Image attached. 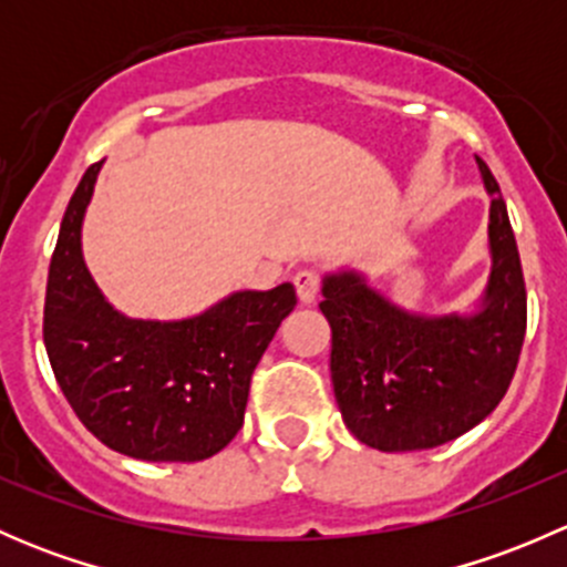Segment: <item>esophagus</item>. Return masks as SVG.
I'll return each instance as SVG.
<instances>
[{
  "mask_svg": "<svg viewBox=\"0 0 567 567\" xmlns=\"http://www.w3.org/2000/svg\"><path fill=\"white\" fill-rule=\"evenodd\" d=\"M293 285H296V293H299L301 305H312L318 296V288H320L318 271H312V268H301V271L293 274Z\"/></svg>",
  "mask_w": 567,
  "mask_h": 567,
  "instance_id": "esophagus-1",
  "label": "esophagus"
}]
</instances>
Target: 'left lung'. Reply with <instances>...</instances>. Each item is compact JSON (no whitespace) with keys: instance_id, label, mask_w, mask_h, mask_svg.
<instances>
[{"instance_id":"left-lung-1","label":"left lung","mask_w":567,"mask_h":567,"mask_svg":"<svg viewBox=\"0 0 567 567\" xmlns=\"http://www.w3.org/2000/svg\"><path fill=\"white\" fill-rule=\"evenodd\" d=\"M491 199V282L474 316L400 310L353 271L323 279L331 384L348 431L381 453L431 450L472 431L516 375L527 331L522 257L499 183L477 158Z\"/></svg>"}]
</instances>
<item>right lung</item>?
<instances>
[{
	"label": "right lung",
	"instance_id": "obj_1",
	"mask_svg": "<svg viewBox=\"0 0 567 567\" xmlns=\"http://www.w3.org/2000/svg\"><path fill=\"white\" fill-rule=\"evenodd\" d=\"M101 162L87 167L49 266L43 342L82 425L140 461H205L244 425L251 373L296 307L293 285L241 290L197 318L131 320L101 296L82 257V219Z\"/></svg>",
	"mask_w": 567,
	"mask_h": 567
}]
</instances>
